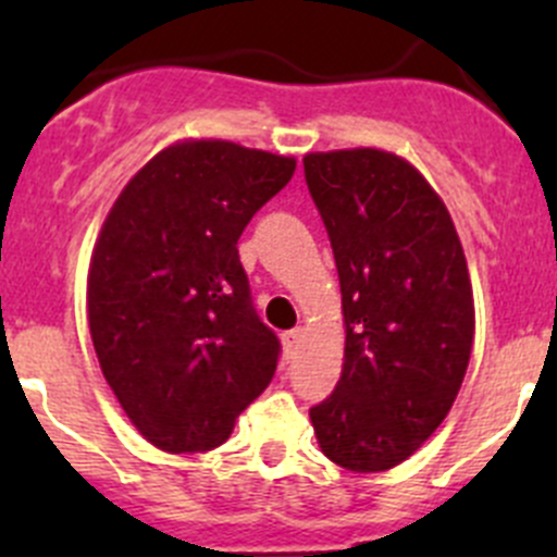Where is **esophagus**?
<instances>
[{"instance_id": "34e87169", "label": "esophagus", "mask_w": 557, "mask_h": 557, "mask_svg": "<svg viewBox=\"0 0 557 557\" xmlns=\"http://www.w3.org/2000/svg\"><path fill=\"white\" fill-rule=\"evenodd\" d=\"M305 339V329H290V331H285L283 334V345H285V350L288 352H294L296 347H299V342Z\"/></svg>"}]
</instances>
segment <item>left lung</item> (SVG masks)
Instances as JSON below:
<instances>
[{
  "label": "left lung",
  "mask_w": 557,
  "mask_h": 557,
  "mask_svg": "<svg viewBox=\"0 0 557 557\" xmlns=\"http://www.w3.org/2000/svg\"><path fill=\"white\" fill-rule=\"evenodd\" d=\"M305 177L345 312L342 377L310 409L314 436L342 469H393L440 429L469 367L474 296L463 247L440 194L396 153H307Z\"/></svg>",
  "instance_id": "8db88e82"
}]
</instances>
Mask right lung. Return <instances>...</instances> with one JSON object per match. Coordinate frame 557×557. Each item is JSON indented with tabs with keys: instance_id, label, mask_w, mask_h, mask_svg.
<instances>
[{
	"instance_id": "obj_1",
	"label": "right lung",
	"mask_w": 557,
	"mask_h": 557,
	"mask_svg": "<svg viewBox=\"0 0 557 557\" xmlns=\"http://www.w3.org/2000/svg\"><path fill=\"white\" fill-rule=\"evenodd\" d=\"M296 161L185 139L112 205L88 269V325L107 385L166 453L223 445L272 383L280 339L250 299L237 243Z\"/></svg>"
}]
</instances>
